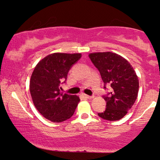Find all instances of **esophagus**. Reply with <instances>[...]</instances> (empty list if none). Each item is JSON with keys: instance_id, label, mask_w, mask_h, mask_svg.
<instances>
[{"instance_id": "34e87169", "label": "esophagus", "mask_w": 160, "mask_h": 160, "mask_svg": "<svg viewBox=\"0 0 160 160\" xmlns=\"http://www.w3.org/2000/svg\"><path fill=\"white\" fill-rule=\"evenodd\" d=\"M82 95H83L86 98H88V99H92V98H93V97H94V96H90V95H88L86 94H83Z\"/></svg>"}]
</instances>
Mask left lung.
<instances>
[{"label":"left lung","instance_id":"1","mask_svg":"<svg viewBox=\"0 0 160 160\" xmlns=\"http://www.w3.org/2000/svg\"><path fill=\"white\" fill-rule=\"evenodd\" d=\"M89 57L100 72L104 89L106 84L111 87V92L103 96L106 102L105 111L98 115L106 120H120L137 98L139 82L136 73L127 60L116 53L93 52Z\"/></svg>","mask_w":160,"mask_h":160}]
</instances>
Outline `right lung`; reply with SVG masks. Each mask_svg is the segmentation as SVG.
Instances as JSON below:
<instances>
[{
    "label": "right lung",
    "mask_w": 160,
    "mask_h": 160,
    "mask_svg": "<svg viewBox=\"0 0 160 160\" xmlns=\"http://www.w3.org/2000/svg\"><path fill=\"white\" fill-rule=\"evenodd\" d=\"M80 58V53H52L34 68L30 80V93L37 110L47 120L61 122L74 114L80 98L63 94L60 84L65 82L69 70Z\"/></svg>",
    "instance_id": "obj_1"
}]
</instances>
